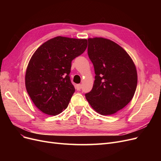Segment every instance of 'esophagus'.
Instances as JSON below:
<instances>
[{
	"label": "esophagus",
	"instance_id": "34e87169",
	"mask_svg": "<svg viewBox=\"0 0 161 161\" xmlns=\"http://www.w3.org/2000/svg\"><path fill=\"white\" fill-rule=\"evenodd\" d=\"M82 88V85L80 84H79V85H76V89L77 91H80Z\"/></svg>",
	"mask_w": 161,
	"mask_h": 161
}]
</instances>
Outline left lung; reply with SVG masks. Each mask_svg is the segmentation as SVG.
I'll return each instance as SVG.
<instances>
[{"mask_svg": "<svg viewBox=\"0 0 161 161\" xmlns=\"http://www.w3.org/2000/svg\"><path fill=\"white\" fill-rule=\"evenodd\" d=\"M88 56L94 66L95 81L86 100L97 113L108 115L123 109L132 99L137 71L122 47L103 37L88 39Z\"/></svg>", "mask_w": 161, "mask_h": 161, "instance_id": "1", "label": "left lung"}]
</instances>
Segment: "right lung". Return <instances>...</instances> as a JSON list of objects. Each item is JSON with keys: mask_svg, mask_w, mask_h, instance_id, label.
I'll return each instance as SVG.
<instances>
[{"mask_svg": "<svg viewBox=\"0 0 161 161\" xmlns=\"http://www.w3.org/2000/svg\"><path fill=\"white\" fill-rule=\"evenodd\" d=\"M87 47L86 39L58 36L43 43L33 53L25 74L26 89L43 113L56 115L67 108L75 91L71 62Z\"/></svg>", "mask_w": 161, "mask_h": 161, "instance_id": "add662e5", "label": "right lung"}]
</instances>
